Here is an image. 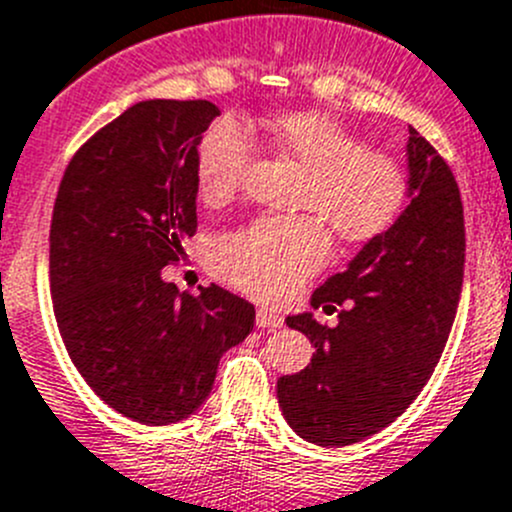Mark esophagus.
<instances>
[{
	"instance_id": "34e87169",
	"label": "esophagus",
	"mask_w": 512,
	"mask_h": 512,
	"mask_svg": "<svg viewBox=\"0 0 512 512\" xmlns=\"http://www.w3.org/2000/svg\"><path fill=\"white\" fill-rule=\"evenodd\" d=\"M257 327H267V330H275V327H282L285 317L280 312H275L272 307H257Z\"/></svg>"
}]
</instances>
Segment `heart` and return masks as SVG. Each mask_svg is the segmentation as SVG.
<instances>
[{
    "instance_id": "obj_1",
    "label": "heart",
    "mask_w": 512,
    "mask_h": 512,
    "mask_svg": "<svg viewBox=\"0 0 512 512\" xmlns=\"http://www.w3.org/2000/svg\"><path fill=\"white\" fill-rule=\"evenodd\" d=\"M277 152L305 170L300 210L318 215L262 217L227 232L212 247V270L227 285L282 300L315 275L330 257V235L347 245L382 237L403 215L408 177L385 152L322 112H292L267 122ZM257 145L250 130L232 117L212 122L195 150V180L207 205H222L245 182Z\"/></svg>"
}]
</instances>
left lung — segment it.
I'll return each mask as SVG.
<instances>
[{
    "label": "left lung",
    "mask_w": 512,
    "mask_h": 512,
    "mask_svg": "<svg viewBox=\"0 0 512 512\" xmlns=\"http://www.w3.org/2000/svg\"><path fill=\"white\" fill-rule=\"evenodd\" d=\"M408 172L398 222L312 292V307L342 305L337 325L312 312L287 317L315 345L305 370L277 380L282 415L307 443L340 448L388 428L448 342L463 290V200L448 162L413 127Z\"/></svg>",
    "instance_id": "8db88e82"
}]
</instances>
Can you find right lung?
<instances>
[{
  "label": "right lung",
  "mask_w": 512,
  "mask_h": 512,
  "mask_svg": "<svg viewBox=\"0 0 512 512\" xmlns=\"http://www.w3.org/2000/svg\"><path fill=\"white\" fill-rule=\"evenodd\" d=\"M220 109L207 99H147L89 137L59 182L49 287L69 357L124 418L170 425L207 400L222 352L255 307L210 285L162 280L197 232L195 150Z\"/></svg>",
  "instance_id": "right-lung-1"
}]
</instances>
